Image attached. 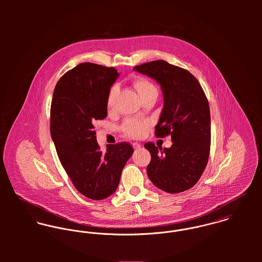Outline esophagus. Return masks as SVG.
Masks as SVG:
<instances>
[{
    "label": "esophagus",
    "mask_w": 262,
    "mask_h": 262,
    "mask_svg": "<svg viewBox=\"0 0 262 262\" xmlns=\"http://www.w3.org/2000/svg\"><path fill=\"white\" fill-rule=\"evenodd\" d=\"M133 148L135 150L140 149V148H141V144H139V143H133Z\"/></svg>",
    "instance_id": "esophagus-1"
}]
</instances>
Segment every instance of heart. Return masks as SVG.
I'll use <instances>...</instances> for the list:
<instances>
[{
  "mask_svg": "<svg viewBox=\"0 0 262 262\" xmlns=\"http://www.w3.org/2000/svg\"><path fill=\"white\" fill-rule=\"evenodd\" d=\"M133 86L142 100L148 97L157 98L158 96V89L150 79L146 77H142V76L136 77L133 80ZM117 93H118V88L116 85L112 86L109 91V94L107 97V109L110 112L114 110ZM147 127H148V123L146 121L137 120V119H127L123 122L121 126V130L131 138H139L143 135Z\"/></svg>",
  "mask_w": 262,
  "mask_h": 262,
  "instance_id": "heart-1",
  "label": "heart"
}]
</instances>
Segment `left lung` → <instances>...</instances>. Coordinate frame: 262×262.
Instances as JSON below:
<instances>
[{
	"label": "left lung",
	"mask_w": 262,
	"mask_h": 262,
	"mask_svg": "<svg viewBox=\"0 0 262 262\" xmlns=\"http://www.w3.org/2000/svg\"><path fill=\"white\" fill-rule=\"evenodd\" d=\"M155 79L162 90L163 109L155 136H171L170 148L147 142L151 154L147 176L155 187L178 193L193 187L203 174L210 154L211 116L207 97L198 79L187 70L164 60L133 69Z\"/></svg>",
	"instance_id": "left-lung-1"
}]
</instances>
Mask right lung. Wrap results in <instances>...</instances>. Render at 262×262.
Here are the masks:
<instances>
[{"instance_id": "1", "label": "right lung", "mask_w": 262, "mask_h": 262, "mask_svg": "<svg viewBox=\"0 0 262 262\" xmlns=\"http://www.w3.org/2000/svg\"><path fill=\"white\" fill-rule=\"evenodd\" d=\"M119 74L91 62L76 66L55 85L50 133L58 158L75 188L92 200H104L117 189L122 170L134 150L127 142L102 151L94 125L107 117V97Z\"/></svg>"}]
</instances>
